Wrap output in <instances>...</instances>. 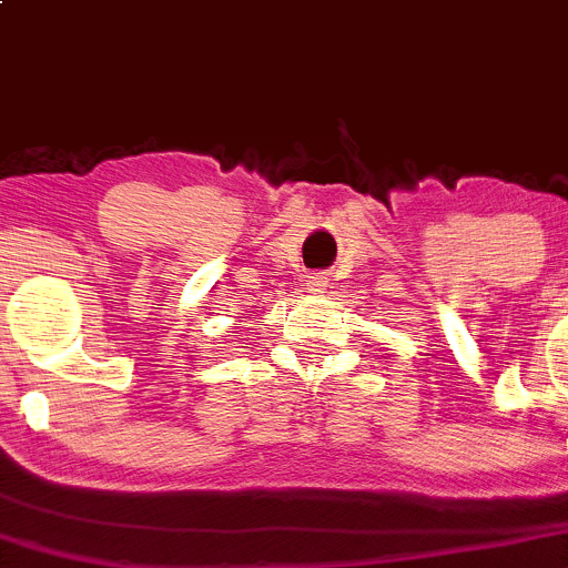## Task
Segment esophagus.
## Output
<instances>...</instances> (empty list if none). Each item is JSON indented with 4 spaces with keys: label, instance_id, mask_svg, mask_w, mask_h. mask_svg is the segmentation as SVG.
I'll return each mask as SVG.
<instances>
[{
    "label": "esophagus",
    "instance_id": "34e87169",
    "mask_svg": "<svg viewBox=\"0 0 568 568\" xmlns=\"http://www.w3.org/2000/svg\"><path fill=\"white\" fill-rule=\"evenodd\" d=\"M306 286L312 292H323L327 286V276L325 273H312V276H306Z\"/></svg>",
    "mask_w": 568,
    "mask_h": 568
}]
</instances>
